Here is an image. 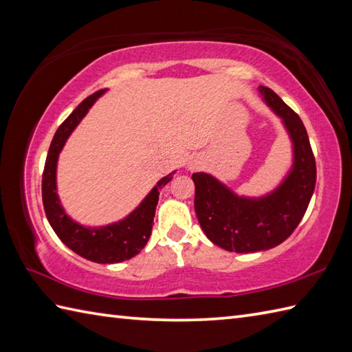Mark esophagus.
Wrapping results in <instances>:
<instances>
[{
    "mask_svg": "<svg viewBox=\"0 0 352 352\" xmlns=\"http://www.w3.org/2000/svg\"><path fill=\"white\" fill-rule=\"evenodd\" d=\"M203 163H204L203 157L192 155L190 159H189V162H188V168H189V170H197V169H199L201 166H203Z\"/></svg>",
    "mask_w": 352,
    "mask_h": 352,
    "instance_id": "esophagus-1",
    "label": "esophagus"
}]
</instances>
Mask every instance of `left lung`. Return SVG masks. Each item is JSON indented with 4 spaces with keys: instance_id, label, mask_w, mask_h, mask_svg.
I'll use <instances>...</instances> for the list:
<instances>
[{
    "instance_id": "obj_1",
    "label": "left lung",
    "mask_w": 352,
    "mask_h": 352,
    "mask_svg": "<svg viewBox=\"0 0 352 352\" xmlns=\"http://www.w3.org/2000/svg\"><path fill=\"white\" fill-rule=\"evenodd\" d=\"M260 98L281 119L292 144V164L281 182L263 195L234 192L208 172H195V213L208 241L231 252L271 250L294 233L315 192L316 163L305 126L269 87Z\"/></svg>"
}]
</instances>
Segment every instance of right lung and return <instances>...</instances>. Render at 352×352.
I'll list each match as a JSON object with an SVG mask.
<instances>
[{
    "instance_id": "obj_1",
    "label": "right lung",
    "mask_w": 352,
    "mask_h": 352,
    "mask_svg": "<svg viewBox=\"0 0 352 352\" xmlns=\"http://www.w3.org/2000/svg\"><path fill=\"white\" fill-rule=\"evenodd\" d=\"M104 92L106 91H98L87 96L57 129L43 168L42 199L45 214H47L50 226L54 230L57 237L78 256L95 261V263L106 265L121 263V261L134 257L144 250L149 236H151L160 189L170 182L175 170L160 178L148 195L140 201V204L118 222L100 227L83 226V223L74 221L65 212L57 193L58 155H60L71 133L76 130V126L86 116L89 109L94 106L100 96L104 95Z\"/></svg>"
}]
</instances>
